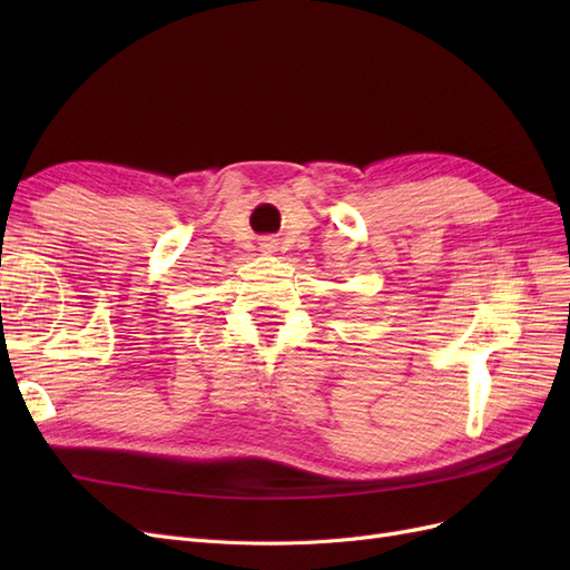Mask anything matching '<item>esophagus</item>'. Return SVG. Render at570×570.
<instances>
[{"instance_id":"1","label":"esophagus","mask_w":570,"mask_h":570,"mask_svg":"<svg viewBox=\"0 0 570 570\" xmlns=\"http://www.w3.org/2000/svg\"><path fill=\"white\" fill-rule=\"evenodd\" d=\"M275 245H278V243H275L273 237H264V239H262V252L271 254V252H275Z\"/></svg>"}]
</instances>
